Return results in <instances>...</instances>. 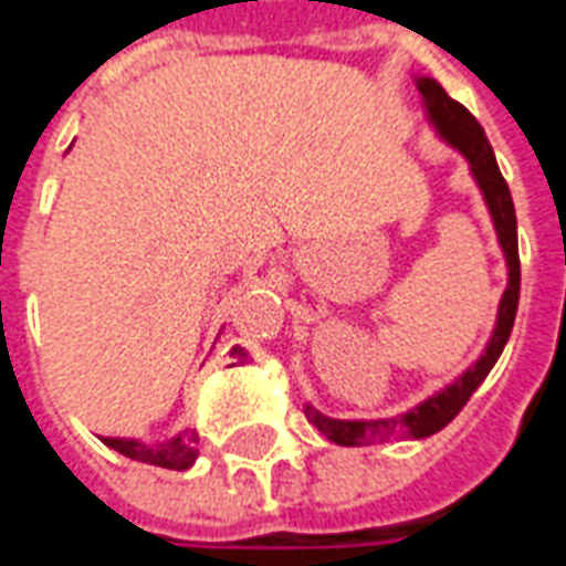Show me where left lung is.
Masks as SVG:
<instances>
[{
    "instance_id": "8db88e82",
    "label": "left lung",
    "mask_w": 566,
    "mask_h": 566,
    "mask_svg": "<svg viewBox=\"0 0 566 566\" xmlns=\"http://www.w3.org/2000/svg\"><path fill=\"white\" fill-rule=\"evenodd\" d=\"M417 78V91L422 97V113L429 118V125L434 134L457 149L462 159L469 161V174L475 180V187L481 189V199L488 205L490 223L496 229V242L505 256V291L500 296V310H496V322L490 331V339L484 352L478 355L472 365L462 370L460 377L450 379L448 386H441L438 392L429 398H422L420 405L407 407L405 413L395 417H377V420H337L327 417L315 405H303V413L312 426H318V432L327 434L334 444L343 448H358V444H374V441H389V438H429V434L441 432L462 405L472 398L478 386L488 379L493 365L500 361L512 324L517 315V294H521V260H517V220H515V201L509 192V184L500 174L496 156L488 144V134L478 125V118L460 104L453 101L448 91L441 88V82H434L432 76H413Z\"/></svg>"
}]
</instances>
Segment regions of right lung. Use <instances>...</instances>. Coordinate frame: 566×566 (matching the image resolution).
Returning a JSON list of instances; mask_svg holds the SVG:
<instances>
[{"label": "right lung", "mask_w": 566, "mask_h": 566, "mask_svg": "<svg viewBox=\"0 0 566 566\" xmlns=\"http://www.w3.org/2000/svg\"><path fill=\"white\" fill-rule=\"evenodd\" d=\"M106 448H113L122 457L128 460L146 462V465H161V469H174V472H184L189 469L196 457H199V448H196V438L189 432H177L174 438H165V441H153L146 444L140 438H101Z\"/></svg>", "instance_id": "add662e5"}]
</instances>
